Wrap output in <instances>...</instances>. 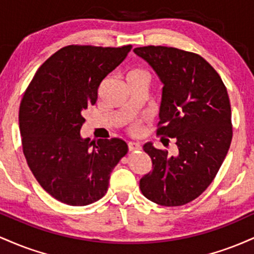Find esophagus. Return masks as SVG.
Returning a JSON list of instances; mask_svg holds the SVG:
<instances>
[{
	"instance_id": "esophagus-1",
	"label": "esophagus",
	"mask_w": 254,
	"mask_h": 254,
	"mask_svg": "<svg viewBox=\"0 0 254 254\" xmlns=\"http://www.w3.org/2000/svg\"><path fill=\"white\" fill-rule=\"evenodd\" d=\"M127 147H129V150H131V151L141 149V144H139L138 142H135V141H130L129 143H127Z\"/></svg>"
}]
</instances>
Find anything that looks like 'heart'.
I'll return each instance as SVG.
<instances>
[{
  "mask_svg": "<svg viewBox=\"0 0 254 254\" xmlns=\"http://www.w3.org/2000/svg\"><path fill=\"white\" fill-rule=\"evenodd\" d=\"M139 74H145L143 70H139V69H132V70H130L127 72V76H133V75H139ZM131 130L133 131V132H136V131H138V125H132V127H131Z\"/></svg>",
  "mask_w": 254,
  "mask_h": 254,
  "instance_id": "1",
  "label": "heart"
}]
</instances>
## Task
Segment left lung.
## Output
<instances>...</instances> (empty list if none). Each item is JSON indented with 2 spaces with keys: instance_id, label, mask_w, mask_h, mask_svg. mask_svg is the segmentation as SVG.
<instances>
[{
  "instance_id": "8db88e82",
  "label": "left lung",
  "mask_w": 254,
  "mask_h": 254,
  "mask_svg": "<svg viewBox=\"0 0 254 254\" xmlns=\"http://www.w3.org/2000/svg\"><path fill=\"white\" fill-rule=\"evenodd\" d=\"M133 52L148 63L162 84L157 133L177 141L170 156L151 142L143 145L153 168L139 180L145 198L165 206L191 202L205 191L232 142L228 93L216 70L199 55L167 46Z\"/></svg>"
}]
</instances>
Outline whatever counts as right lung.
Returning <instances> with one entry per match:
<instances>
[{"label": "right lung", "instance_id": "obj_1", "mask_svg": "<svg viewBox=\"0 0 254 254\" xmlns=\"http://www.w3.org/2000/svg\"><path fill=\"white\" fill-rule=\"evenodd\" d=\"M122 48L69 45L38 69L19 112L22 149L40 186L68 205L97 202L111 172L127 153L121 138H82L83 112L98 98L101 81L125 60Z\"/></svg>", "mask_w": 254, "mask_h": 254}]
</instances>
